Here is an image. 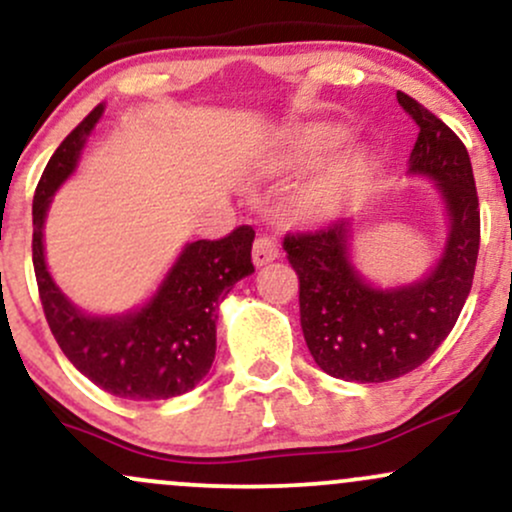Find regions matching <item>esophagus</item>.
<instances>
[{
  "mask_svg": "<svg viewBox=\"0 0 512 512\" xmlns=\"http://www.w3.org/2000/svg\"><path fill=\"white\" fill-rule=\"evenodd\" d=\"M276 257H279V245H276L272 238L260 236L255 240V245H252V262H255V267L274 262Z\"/></svg>",
  "mask_w": 512,
  "mask_h": 512,
  "instance_id": "esophagus-1",
  "label": "esophagus"
}]
</instances>
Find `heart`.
I'll return each mask as SVG.
<instances>
[{
	"instance_id": "1",
	"label": "heart",
	"mask_w": 512,
	"mask_h": 512,
	"mask_svg": "<svg viewBox=\"0 0 512 512\" xmlns=\"http://www.w3.org/2000/svg\"><path fill=\"white\" fill-rule=\"evenodd\" d=\"M346 134L339 127H313L298 132L284 146L281 161L286 163H308L320 158L334 146L344 142ZM368 158L363 154L346 156L334 166L322 170L317 178L310 182L308 190L303 192V207L313 214H332L334 209L342 207V202L356 190L358 182L366 178Z\"/></svg>"
}]
</instances>
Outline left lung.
<instances>
[{
  "label": "left lung",
  "instance_id": "8db88e82",
  "mask_svg": "<svg viewBox=\"0 0 512 512\" xmlns=\"http://www.w3.org/2000/svg\"><path fill=\"white\" fill-rule=\"evenodd\" d=\"M397 101L419 125L409 173L438 182L450 216L445 250L431 274L399 289L370 286L349 260V221L284 238L301 289L305 344L327 375L351 383H387L419 368L455 327L479 255V197L467 149L407 93L397 91Z\"/></svg>",
  "mask_w": 512,
  "mask_h": 512
}]
</instances>
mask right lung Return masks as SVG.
Listing matches in <instances>:
<instances>
[{"instance_id": "obj_1", "label": "right lung", "mask_w": 512, "mask_h": 512, "mask_svg": "<svg viewBox=\"0 0 512 512\" xmlns=\"http://www.w3.org/2000/svg\"><path fill=\"white\" fill-rule=\"evenodd\" d=\"M101 115L103 105H96L69 132L35 187L33 269L45 320L74 368L110 395L134 402L185 395L214 363L219 303L236 281L255 272L250 257L255 231L238 226L226 238L187 243L154 298L134 313H81L48 272L43 226L52 195L74 173Z\"/></svg>"}]
</instances>
